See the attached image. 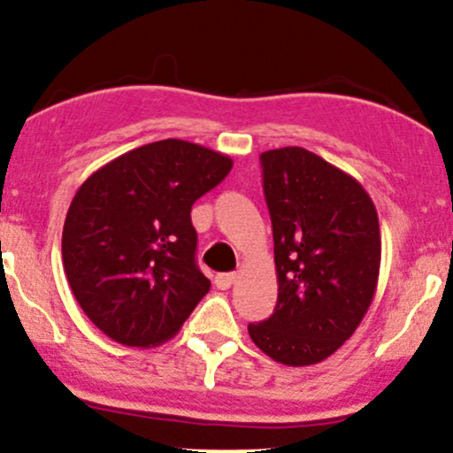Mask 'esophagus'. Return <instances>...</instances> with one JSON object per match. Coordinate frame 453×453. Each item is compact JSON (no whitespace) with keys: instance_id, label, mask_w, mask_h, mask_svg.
Wrapping results in <instances>:
<instances>
[{"instance_id":"esophagus-1","label":"esophagus","mask_w":453,"mask_h":453,"mask_svg":"<svg viewBox=\"0 0 453 453\" xmlns=\"http://www.w3.org/2000/svg\"><path fill=\"white\" fill-rule=\"evenodd\" d=\"M235 280H237L235 273H218L214 278V284H216V288L226 290V288H231L233 284H235Z\"/></svg>"}]
</instances>
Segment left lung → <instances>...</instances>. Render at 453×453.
<instances>
[{"label":"left lung","mask_w":453,"mask_h":453,"mask_svg":"<svg viewBox=\"0 0 453 453\" xmlns=\"http://www.w3.org/2000/svg\"><path fill=\"white\" fill-rule=\"evenodd\" d=\"M260 165L278 303L267 320L248 324V333L275 363H322L352 337L375 296L377 210L358 180L305 148L267 150Z\"/></svg>","instance_id":"obj_1"}]
</instances>
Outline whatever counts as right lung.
Returning a JSON list of instances; mask_svg holds the SVG:
<instances>
[{"label":"right lung","instance_id":"right-lung-1","mask_svg":"<svg viewBox=\"0 0 453 453\" xmlns=\"http://www.w3.org/2000/svg\"><path fill=\"white\" fill-rule=\"evenodd\" d=\"M226 154L161 140L84 180L63 225V269L88 320L116 343L154 348L210 290L190 210L231 172Z\"/></svg>","mask_w":453,"mask_h":453}]
</instances>
